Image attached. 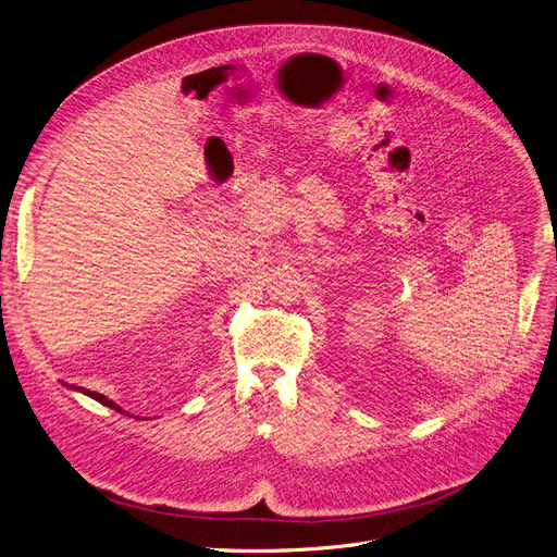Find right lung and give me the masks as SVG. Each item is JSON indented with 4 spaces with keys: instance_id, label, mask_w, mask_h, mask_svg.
<instances>
[{
    "instance_id": "right-lung-1",
    "label": "right lung",
    "mask_w": 557,
    "mask_h": 557,
    "mask_svg": "<svg viewBox=\"0 0 557 557\" xmlns=\"http://www.w3.org/2000/svg\"><path fill=\"white\" fill-rule=\"evenodd\" d=\"M72 388H78V391H83V394H85V396L94 398L96 403H101V405H106V407H110V409H114V411H121V413H125V411H123V409H121L119 405H114V403H112L110 398H106L103 394H96V391H87V388H81V386H74V384H72Z\"/></svg>"
}]
</instances>
